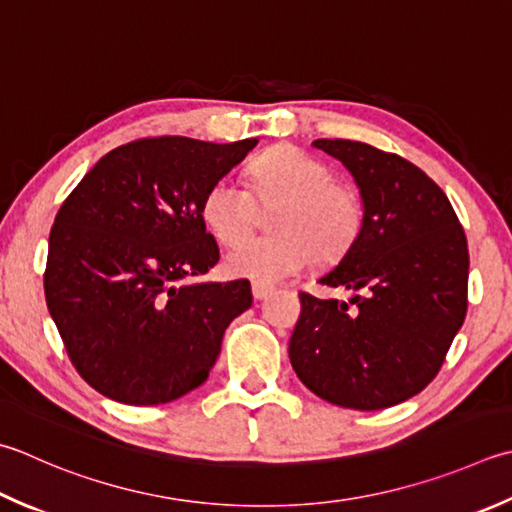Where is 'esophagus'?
<instances>
[{
	"instance_id": "1",
	"label": "esophagus",
	"mask_w": 512,
	"mask_h": 512,
	"mask_svg": "<svg viewBox=\"0 0 512 512\" xmlns=\"http://www.w3.org/2000/svg\"><path fill=\"white\" fill-rule=\"evenodd\" d=\"M270 293H273V286L253 282V297L257 299V302H262V299H266Z\"/></svg>"
}]
</instances>
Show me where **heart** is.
<instances>
[{
	"mask_svg": "<svg viewBox=\"0 0 512 512\" xmlns=\"http://www.w3.org/2000/svg\"><path fill=\"white\" fill-rule=\"evenodd\" d=\"M248 186L217 179L206 190L202 217L219 242L233 246L258 218L256 204L275 207L269 227L275 236L254 238L226 255L235 277L273 284L310 264L313 253L335 259L362 230L364 206L357 190L335 182L322 159L295 146H275L248 166Z\"/></svg>",
	"mask_w": 512,
	"mask_h": 512,
	"instance_id": "b5f03b06",
	"label": "heart"
}]
</instances>
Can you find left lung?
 Listing matches in <instances>:
<instances>
[{"label": "left lung", "instance_id": "left-lung-1", "mask_svg": "<svg viewBox=\"0 0 512 512\" xmlns=\"http://www.w3.org/2000/svg\"><path fill=\"white\" fill-rule=\"evenodd\" d=\"M313 144L346 166L364 206L362 230L319 284L359 295H299L290 364L330 404L390 408L433 382L464 324V228L444 190L404 157L350 139Z\"/></svg>", "mask_w": 512, "mask_h": 512}]
</instances>
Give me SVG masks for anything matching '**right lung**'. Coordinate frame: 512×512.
I'll return each mask as SVG.
<instances>
[{"instance_id":"1","label":"right lung","mask_w":512,"mask_h":512,"mask_svg":"<svg viewBox=\"0 0 512 512\" xmlns=\"http://www.w3.org/2000/svg\"><path fill=\"white\" fill-rule=\"evenodd\" d=\"M257 142L139 139L110 150L66 197L48 239L46 304L97 393L157 406L208 379L253 293L248 279L190 282L219 262L202 202Z\"/></svg>"}]
</instances>
